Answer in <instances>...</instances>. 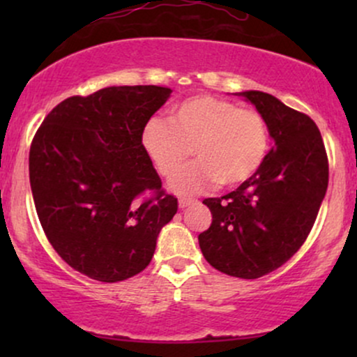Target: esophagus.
I'll return each instance as SVG.
<instances>
[{"instance_id":"1","label":"esophagus","mask_w":357,"mask_h":357,"mask_svg":"<svg viewBox=\"0 0 357 357\" xmlns=\"http://www.w3.org/2000/svg\"><path fill=\"white\" fill-rule=\"evenodd\" d=\"M196 199H190V198H179V208H188L191 204H195Z\"/></svg>"}]
</instances>
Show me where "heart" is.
Segmentation results:
<instances>
[{
  "label": "heart",
  "mask_w": 357,
  "mask_h": 357,
  "mask_svg": "<svg viewBox=\"0 0 357 357\" xmlns=\"http://www.w3.org/2000/svg\"><path fill=\"white\" fill-rule=\"evenodd\" d=\"M141 144L165 178L179 173L192 147L198 161L174 179L173 188L195 195L220 181L225 186L247 183L267 158L270 136L258 110L215 96H195L174 105L171 121L149 119Z\"/></svg>",
  "instance_id": "b5f03b06"
}]
</instances>
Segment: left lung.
<instances>
[{"mask_svg":"<svg viewBox=\"0 0 357 357\" xmlns=\"http://www.w3.org/2000/svg\"><path fill=\"white\" fill-rule=\"evenodd\" d=\"M235 96L252 102L275 146L253 178L235 191L208 198L213 221L198 241L211 267L258 278L285 264L314 227L329 183L326 147L315 122L260 90Z\"/></svg>","mask_w":357,"mask_h":357,"instance_id":"8db88e82","label":"left lung"}]
</instances>
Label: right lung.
I'll return each mask as SVG.
<instances>
[{
	"mask_svg": "<svg viewBox=\"0 0 357 357\" xmlns=\"http://www.w3.org/2000/svg\"><path fill=\"white\" fill-rule=\"evenodd\" d=\"M171 92L121 85L68 97L31 142L30 184L45 235L93 280L112 284L142 272L178 211L141 144L146 122Z\"/></svg>",
	"mask_w": 357,
	"mask_h": 357,
	"instance_id": "right-lung-1",
	"label": "right lung"
}]
</instances>
